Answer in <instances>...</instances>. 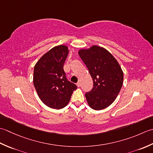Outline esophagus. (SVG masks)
Here are the masks:
<instances>
[{"label":"esophagus","mask_w":153,"mask_h":153,"mask_svg":"<svg viewBox=\"0 0 153 153\" xmlns=\"http://www.w3.org/2000/svg\"><path fill=\"white\" fill-rule=\"evenodd\" d=\"M76 86H77L78 87H80V82H78L76 83Z\"/></svg>","instance_id":"1"}]
</instances>
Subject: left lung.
Wrapping results in <instances>:
<instances>
[{"label":"left lung","mask_w":153,"mask_h":153,"mask_svg":"<svg viewBox=\"0 0 153 153\" xmlns=\"http://www.w3.org/2000/svg\"><path fill=\"white\" fill-rule=\"evenodd\" d=\"M80 57L93 80V88L85 96L90 107L103 110L114 102L123 85V73L116 59L106 49L94 45L80 49Z\"/></svg>","instance_id":"left-lung-1"}]
</instances>
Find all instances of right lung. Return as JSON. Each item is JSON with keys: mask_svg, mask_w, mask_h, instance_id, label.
<instances>
[{"mask_svg": "<svg viewBox=\"0 0 153 153\" xmlns=\"http://www.w3.org/2000/svg\"><path fill=\"white\" fill-rule=\"evenodd\" d=\"M68 53L66 45L54 47L37 62L33 70V85L43 104L53 109L68 104L77 86L68 81L63 69Z\"/></svg>", "mask_w": 153, "mask_h": 153, "instance_id": "add662e5", "label": "right lung"}]
</instances>
